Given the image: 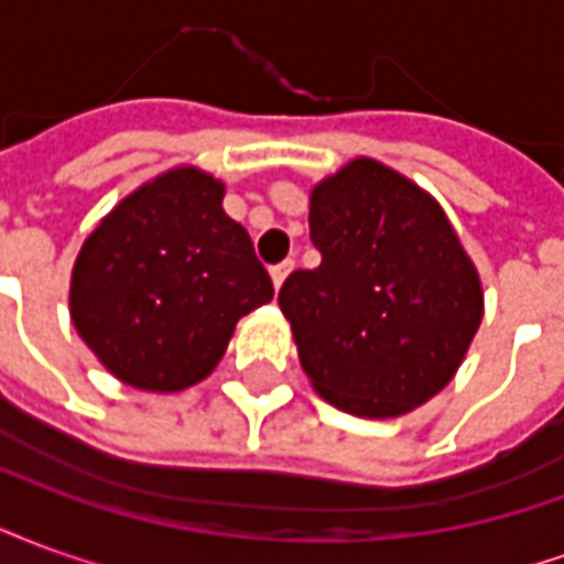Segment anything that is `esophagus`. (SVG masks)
Instances as JSON below:
<instances>
[{"label":"esophagus","mask_w":564,"mask_h":564,"mask_svg":"<svg viewBox=\"0 0 564 564\" xmlns=\"http://www.w3.org/2000/svg\"><path fill=\"white\" fill-rule=\"evenodd\" d=\"M293 259H286V262H281V265H274V269H271V283H274V290H281L283 286V281H286V274H290V271H293Z\"/></svg>","instance_id":"obj_1"}]
</instances>
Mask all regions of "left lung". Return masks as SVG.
Returning <instances> with one entry per match:
<instances>
[{
	"instance_id": "obj_1",
	"label": "left lung",
	"mask_w": 564,
	"mask_h": 564,
	"mask_svg": "<svg viewBox=\"0 0 564 564\" xmlns=\"http://www.w3.org/2000/svg\"><path fill=\"white\" fill-rule=\"evenodd\" d=\"M317 269L278 305L311 387L338 411L390 420L459 371L484 319V286L444 208L411 177L356 156L311 189Z\"/></svg>"
}]
</instances>
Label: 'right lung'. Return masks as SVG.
Listing matches in <instances>:
<instances>
[{
    "mask_svg": "<svg viewBox=\"0 0 564 564\" xmlns=\"http://www.w3.org/2000/svg\"><path fill=\"white\" fill-rule=\"evenodd\" d=\"M226 186L177 165L132 189L87 235L72 269V323L117 380L181 392L205 380L235 323L271 302L269 271Z\"/></svg>",
    "mask_w": 564,
    "mask_h": 564,
    "instance_id": "right-lung-1",
    "label": "right lung"
}]
</instances>
